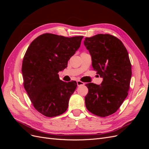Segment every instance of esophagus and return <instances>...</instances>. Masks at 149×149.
<instances>
[{
    "mask_svg": "<svg viewBox=\"0 0 149 149\" xmlns=\"http://www.w3.org/2000/svg\"><path fill=\"white\" fill-rule=\"evenodd\" d=\"M84 83L81 81H77V85L78 86H82V85H84Z\"/></svg>",
    "mask_w": 149,
    "mask_h": 149,
    "instance_id": "obj_1",
    "label": "esophagus"
}]
</instances>
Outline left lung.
Wrapping results in <instances>:
<instances>
[{
  "mask_svg": "<svg viewBox=\"0 0 149 149\" xmlns=\"http://www.w3.org/2000/svg\"><path fill=\"white\" fill-rule=\"evenodd\" d=\"M84 45L91 56L93 70L103 78L100 85L86 84V107L94 114L106 117L118 111L128 95L132 76L129 54L123 42L109 34L86 38Z\"/></svg>",
  "mask_w": 149,
  "mask_h": 149,
  "instance_id": "obj_1",
  "label": "left lung"
}]
</instances>
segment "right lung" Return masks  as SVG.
I'll return each mask as SVG.
<instances>
[{
    "instance_id": "add662e5",
    "label": "right lung",
    "mask_w": 149,
    "mask_h": 149,
    "mask_svg": "<svg viewBox=\"0 0 149 149\" xmlns=\"http://www.w3.org/2000/svg\"><path fill=\"white\" fill-rule=\"evenodd\" d=\"M83 38L45 33L35 38L26 50L22 68L24 88L42 114L51 118L67 110L77 83L63 81L58 73L67 67Z\"/></svg>"
}]
</instances>
